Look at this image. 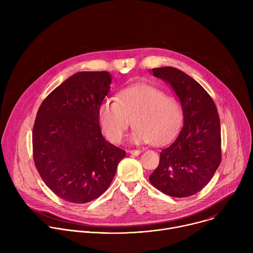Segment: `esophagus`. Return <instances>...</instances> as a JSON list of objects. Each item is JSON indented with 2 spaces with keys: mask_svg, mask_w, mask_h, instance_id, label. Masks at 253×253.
<instances>
[{
  "mask_svg": "<svg viewBox=\"0 0 253 253\" xmlns=\"http://www.w3.org/2000/svg\"><path fill=\"white\" fill-rule=\"evenodd\" d=\"M127 152L130 153V154H132V155H135V156H137V155H139V154L141 153L140 150H128Z\"/></svg>",
  "mask_w": 253,
  "mask_h": 253,
  "instance_id": "1",
  "label": "esophagus"
}]
</instances>
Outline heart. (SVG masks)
Masks as SVG:
<instances>
[{"label":"heart","mask_w":253,"mask_h":253,"mask_svg":"<svg viewBox=\"0 0 253 253\" xmlns=\"http://www.w3.org/2000/svg\"><path fill=\"white\" fill-rule=\"evenodd\" d=\"M133 119L131 141L161 146L170 142L183 122V107L173 96L151 85L126 88L119 100L108 98L98 108L100 126L112 143L122 142Z\"/></svg>","instance_id":"heart-1"}]
</instances>
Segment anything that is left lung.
<instances>
[{
    "instance_id": "obj_1",
    "label": "left lung",
    "mask_w": 253,
    "mask_h": 253,
    "mask_svg": "<svg viewBox=\"0 0 253 253\" xmlns=\"http://www.w3.org/2000/svg\"><path fill=\"white\" fill-rule=\"evenodd\" d=\"M168 82L183 107L184 125L177 138L160 152L151 184L173 197H188L202 190L221 162V129L217 108L205 89L173 67L152 69Z\"/></svg>"
}]
</instances>
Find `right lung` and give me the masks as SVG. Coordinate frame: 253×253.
<instances>
[{"instance_id": "obj_1", "label": "right lung", "mask_w": 253, "mask_h": 253, "mask_svg": "<svg viewBox=\"0 0 253 253\" xmlns=\"http://www.w3.org/2000/svg\"><path fill=\"white\" fill-rule=\"evenodd\" d=\"M108 72H79L42 102L33 127V158L61 199L87 203L111 184L125 150L107 142L98 108L110 90Z\"/></svg>"}]
</instances>
